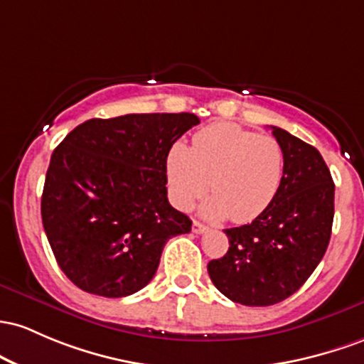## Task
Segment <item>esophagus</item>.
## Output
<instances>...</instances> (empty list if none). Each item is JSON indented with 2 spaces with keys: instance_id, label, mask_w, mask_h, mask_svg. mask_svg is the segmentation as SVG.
I'll use <instances>...</instances> for the list:
<instances>
[{
  "instance_id": "esophagus-1",
  "label": "esophagus",
  "mask_w": 364,
  "mask_h": 364,
  "mask_svg": "<svg viewBox=\"0 0 364 364\" xmlns=\"http://www.w3.org/2000/svg\"><path fill=\"white\" fill-rule=\"evenodd\" d=\"M193 232H194V234H204V232H208V227L201 222H194L193 223Z\"/></svg>"
}]
</instances>
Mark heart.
<instances>
[{
  "label": "heart",
  "mask_w": 364,
  "mask_h": 364,
  "mask_svg": "<svg viewBox=\"0 0 364 364\" xmlns=\"http://www.w3.org/2000/svg\"><path fill=\"white\" fill-rule=\"evenodd\" d=\"M284 149L275 137L234 124H215L194 134L193 146L175 142L165 168L171 201L187 210L196 199L211 218L251 222L270 208L284 181Z\"/></svg>",
  "instance_id": "1"
}]
</instances>
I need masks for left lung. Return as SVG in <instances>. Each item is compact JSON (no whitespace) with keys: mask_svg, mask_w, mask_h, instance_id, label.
Segmentation results:
<instances>
[{"mask_svg":"<svg viewBox=\"0 0 364 364\" xmlns=\"http://www.w3.org/2000/svg\"><path fill=\"white\" fill-rule=\"evenodd\" d=\"M284 149V181L264 213L225 228L228 251L208 263L223 296L244 306H272L292 296L318 267L333 223V186L320 151L272 127Z\"/></svg>","mask_w":364,"mask_h":364,"instance_id":"8db88e82","label":"left lung"}]
</instances>
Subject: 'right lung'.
Returning a JSON list of instances; mask_svg holds the SVG:
<instances>
[{
    "label": "right lung",
    "mask_w": 364,
    "mask_h": 364,
    "mask_svg": "<svg viewBox=\"0 0 364 364\" xmlns=\"http://www.w3.org/2000/svg\"><path fill=\"white\" fill-rule=\"evenodd\" d=\"M194 113L92 118L53 151L41 198L44 232L82 291L125 297L158 270L166 240L193 222L166 198V154Z\"/></svg>",
    "instance_id": "1"
}]
</instances>
